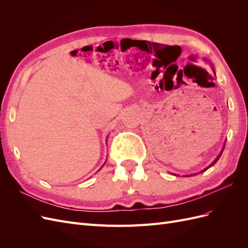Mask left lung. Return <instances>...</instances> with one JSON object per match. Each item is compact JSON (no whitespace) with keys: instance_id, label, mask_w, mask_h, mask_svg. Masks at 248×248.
Here are the masks:
<instances>
[{"instance_id":"1","label":"left lung","mask_w":248,"mask_h":248,"mask_svg":"<svg viewBox=\"0 0 248 248\" xmlns=\"http://www.w3.org/2000/svg\"><path fill=\"white\" fill-rule=\"evenodd\" d=\"M212 69H213V68H212ZM213 72H215V71H214V69H213ZM224 146H226V144H224ZM224 146H223V148H222V150H221V152L219 153V155H218V156H217V157H216V158H215V160H214V161H213V162H212L211 164H210V166H209V167H207L206 169H204V170H201L200 172H202V171H205V170H208L209 168H211L212 166H214V164H215V163L217 162V160H218V159H219V157L221 156V154H222V152H223V149H224ZM198 174H199V172H198ZM193 175H197V174H193ZM175 176H178V175H175ZM190 176H192V175H186V176H184V177H190Z\"/></svg>"}]
</instances>
